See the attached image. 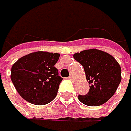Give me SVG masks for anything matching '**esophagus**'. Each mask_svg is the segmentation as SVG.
Here are the masks:
<instances>
[{"label": "esophagus", "instance_id": "esophagus-1", "mask_svg": "<svg viewBox=\"0 0 131 131\" xmlns=\"http://www.w3.org/2000/svg\"><path fill=\"white\" fill-rule=\"evenodd\" d=\"M69 79L70 80H72V81H73V80H74V79H73V77H72V75H70V76L69 77Z\"/></svg>", "mask_w": 131, "mask_h": 131}]
</instances>
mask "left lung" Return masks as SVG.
<instances>
[{
	"instance_id": "obj_1",
	"label": "left lung",
	"mask_w": 131,
	"mask_h": 131,
	"mask_svg": "<svg viewBox=\"0 0 131 131\" xmlns=\"http://www.w3.org/2000/svg\"><path fill=\"white\" fill-rule=\"evenodd\" d=\"M74 59L84 68L90 90L78 99L86 106H100L115 93L121 81V68L117 61L109 53L91 48L76 52Z\"/></svg>"
}]
</instances>
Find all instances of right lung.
Segmentation results:
<instances>
[{
	"label": "right lung",
	"instance_id": "add662e5",
	"mask_svg": "<svg viewBox=\"0 0 131 131\" xmlns=\"http://www.w3.org/2000/svg\"><path fill=\"white\" fill-rule=\"evenodd\" d=\"M59 56V53L39 51L14 63L10 79L24 100L35 105H45L56 98L62 80L55 67Z\"/></svg>",
	"mask_w": 131,
	"mask_h": 131
}]
</instances>
